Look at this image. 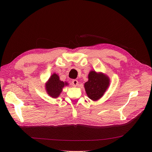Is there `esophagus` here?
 I'll return each instance as SVG.
<instances>
[{"label": "esophagus", "instance_id": "34e87169", "mask_svg": "<svg viewBox=\"0 0 152 152\" xmlns=\"http://www.w3.org/2000/svg\"><path fill=\"white\" fill-rule=\"evenodd\" d=\"M78 84H79V82L77 80H73L72 81V86L73 87H77L78 86Z\"/></svg>", "mask_w": 152, "mask_h": 152}]
</instances>
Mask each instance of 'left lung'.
Here are the masks:
<instances>
[{
    "instance_id": "left-lung-1",
    "label": "left lung",
    "mask_w": 152,
    "mask_h": 152,
    "mask_svg": "<svg viewBox=\"0 0 152 152\" xmlns=\"http://www.w3.org/2000/svg\"><path fill=\"white\" fill-rule=\"evenodd\" d=\"M109 77L102 72L91 70L88 75V81L84 84L87 96L93 101H97L102 97L110 86Z\"/></svg>"
}]
</instances>
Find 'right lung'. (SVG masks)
Here are the masks:
<instances>
[{
    "label": "right lung",
    "mask_w": 152,
    "mask_h": 152,
    "mask_svg": "<svg viewBox=\"0 0 152 152\" xmlns=\"http://www.w3.org/2000/svg\"><path fill=\"white\" fill-rule=\"evenodd\" d=\"M67 86H68L67 82L60 80L59 75L54 73L45 83V89L50 97L56 98L60 95L63 87Z\"/></svg>",
    "instance_id": "right-lung-1"
}]
</instances>
